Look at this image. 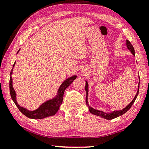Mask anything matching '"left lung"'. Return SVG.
<instances>
[{
    "mask_svg": "<svg viewBox=\"0 0 149 149\" xmlns=\"http://www.w3.org/2000/svg\"><path fill=\"white\" fill-rule=\"evenodd\" d=\"M126 45H127V49L129 50H130L132 54L134 56H135V50H134V47H133L132 45L130 42L128 40H127V41H126ZM88 88H89L88 83V82H87V80H86V86H85V89H86V105L88 106V107L89 108V111H90V113H91L92 114H93V115H95V116H99L100 117H102V118L108 119V120H111V119H115V118H116V117H118L120 116H122V115L125 113L126 112H127L128 110V109L132 107V106L133 105V104L134 103V102H135V100L136 99L137 95H138V93H139V82L138 84V86H137V93L136 94L135 97H134V99L132 100V102L130 104H129L127 106H126L125 108L120 109V110H115L113 111L110 112V113H106V112L103 111L98 110V109L93 108L92 107H91V106L89 105V103H88V91H89Z\"/></svg>",
    "mask_w": 149,
    "mask_h": 149,
    "instance_id": "obj_1",
    "label": "left lung"
}]
</instances>
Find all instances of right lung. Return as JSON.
<instances>
[{"mask_svg":"<svg viewBox=\"0 0 149 149\" xmlns=\"http://www.w3.org/2000/svg\"><path fill=\"white\" fill-rule=\"evenodd\" d=\"M19 50H20V49L18 50L17 54H18ZM15 65V61L13 65L12 69L10 72V92L12 99L13 100L14 103L15 104V105L19 109V111L22 114H24L25 116L33 119H42L46 118V117L54 116L57 113L59 108H60V106H61V103H62L64 91L67 88V87H69L71 85V83L73 82V80L77 78V75H72V77L67 78V79L64 80L62 84L60 85V86L59 87L56 95H55V97H52V99L47 100L43 104H41L39 106V108H38L36 109H34V110H29V109L26 108L22 107V106L19 104L17 103V94L13 87V79L12 77L13 67Z\"/></svg>","mask_w":149,"mask_h":149,"instance_id":"add662e5","label":"right lung"}]
</instances>
